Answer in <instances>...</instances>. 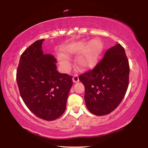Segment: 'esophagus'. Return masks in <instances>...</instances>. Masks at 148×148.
Instances as JSON below:
<instances>
[{"mask_svg": "<svg viewBox=\"0 0 148 148\" xmlns=\"http://www.w3.org/2000/svg\"><path fill=\"white\" fill-rule=\"evenodd\" d=\"M72 80H73V82H74V83H77V82H79V77H78V76H77V74H75L73 78H72Z\"/></svg>", "mask_w": 148, "mask_h": 148, "instance_id": "esophagus-1", "label": "esophagus"}]
</instances>
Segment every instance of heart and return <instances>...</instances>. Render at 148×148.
Here are the masks:
<instances>
[{
    "label": "heart",
    "instance_id": "heart-1",
    "mask_svg": "<svg viewBox=\"0 0 148 148\" xmlns=\"http://www.w3.org/2000/svg\"><path fill=\"white\" fill-rule=\"evenodd\" d=\"M102 43L99 39H95L87 45V42L82 40L71 43L63 47V51L67 55L79 53L76 63L80 69H87L95 66L99 61L102 50ZM59 63L64 71L70 68L69 59L64 56L59 57Z\"/></svg>",
    "mask_w": 148,
    "mask_h": 148
}]
</instances>
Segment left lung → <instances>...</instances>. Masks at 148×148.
I'll return each instance as SVG.
<instances>
[{
  "label": "left lung",
  "instance_id": "obj_1",
  "mask_svg": "<svg viewBox=\"0 0 148 148\" xmlns=\"http://www.w3.org/2000/svg\"><path fill=\"white\" fill-rule=\"evenodd\" d=\"M129 64L125 49L117 43L92 70L79 75L85 86V101L91 113H111L123 99L129 82Z\"/></svg>",
  "mask_w": 148,
  "mask_h": 148
}]
</instances>
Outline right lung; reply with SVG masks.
Here are the masks:
<instances>
[{"label": "right lung", "mask_w": 148, "mask_h": 148, "mask_svg": "<svg viewBox=\"0 0 148 148\" xmlns=\"http://www.w3.org/2000/svg\"><path fill=\"white\" fill-rule=\"evenodd\" d=\"M44 39L34 42L20 57L16 80L20 95L35 116L46 121L61 116L72 86V76L57 71L56 59L44 54Z\"/></svg>", "instance_id": "right-lung-1"}]
</instances>
